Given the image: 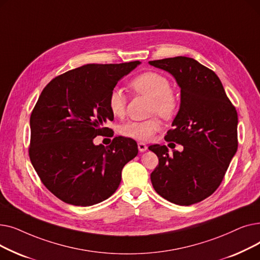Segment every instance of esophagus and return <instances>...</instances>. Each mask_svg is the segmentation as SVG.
<instances>
[{"instance_id": "1", "label": "esophagus", "mask_w": 260, "mask_h": 260, "mask_svg": "<svg viewBox=\"0 0 260 260\" xmlns=\"http://www.w3.org/2000/svg\"><path fill=\"white\" fill-rule=\"evenodd\" d=\"M138 149L140 152H145L146 149H147V146H146V144L145 143H143V142H139L138 143Z\"/></svg>"}]
</instances>
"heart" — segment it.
<instances>
[{
  "mask_svg": "<svg viewBox=\"0 0 260 260\" xmlns=\"http://www.w3.org/2000/svg\"><path fill=\"white\" fill-rule=\"evenodd\" d=\"M131 88L141 94L151 97L152 113L161 117L172 118L178 107V99L171 89L170 80L160 73L146 72L131 81ZM107 106L113 116L121 118L125 114L126 98L123 90L115 87L107 98ZM161 129V122L157 118L144 121H129L123 124L120 132L123 136L137 141H149Z\"/></svg>",
  "mask_w": 260,
  "mask_h": 260,
  "instance_id": "b5f03b06",
  "label": "heart"
}]
</instances>
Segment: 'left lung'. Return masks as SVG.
Segmentation results:
<instances>
[{
    "label": "left lung",
    "mask_w": 260,
    "mask_h": 260,
    "mask_svg": "<svg viewBox=\"0 0 260 260\" xmlns=\"http://www.w3.org/2000/svg\"><path fill=\"white\" fill-rule=\"evenodd\" d=\"M148 63L170 73L181 89L179 112L166 140L183 145L173 155L166 145L148 147L159 159L151 181L161 197L190 206L215 192L237 152L236 108L219 78L196 60L175 57Z\"/></svg>",
    "instance_id": "obj_1"
}]
</instances>
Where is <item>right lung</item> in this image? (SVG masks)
<instances>
[{
  "mask_svg": "<svg viewBox=\"0 0 260 260\" xmlns=\"http://www.w3.org/2000/svg\"><path fill=\"white\" fill-rule=\"evenodd\" d=\"M140 64H87L66 72L44 87L30 116L29 158L41 181L65 203L89 207L111 197L121 172L138 154L135 140L115 137L94 145L93 138L114 116L108 94Z\"/></svg>",
  "mask_w": 260,
  "mask_h": 260,
  "instance_id": "1",
  "label": "right lung"
}]
</instances>
